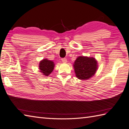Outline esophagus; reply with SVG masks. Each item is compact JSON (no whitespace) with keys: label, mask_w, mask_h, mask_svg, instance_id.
Listing matches in <instances>:
<instances>
[{"label":"esophagus","mask_w":129,"mask_h":129,"mask_svg":"<svg viewBox=\"0 0 129 129\" xmlns=\"http://www.w3.org/2000/svg\"><path fill=\"white\" fill-rule=\"evenodd\" d=\"M61 61L62 62L66 63L67 62V59L66 58H62V59H61Z\"/></svg>","instance_id":"esophagus-1"}]
</instances>
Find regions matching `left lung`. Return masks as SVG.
Segmentation results:
<instances>
[{
    "label": "left lung",
    "instance_id": "1",
    "mask_svg": "<svg viewBox=\"0 0 129 129\" xmlns=\"http://www.w3.org/2000/svg\"><path fill=\"white\" fill-rule=\"evenodd\" d=\"M76 76L80 80H87L91 78L98 69V62L94 57L80 56L74 63Z\"/></svg>",
    "mask_w": 129,
    "mask_h": 129
}]
</instances>
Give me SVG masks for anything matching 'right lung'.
Segmentation results:
<instances>
[{"label":"right lung","mask_w":129,"mask_h":129,"mask_svg":"<svg viewBox=\"0 0 129 129\" xmlns=\"http://www.w3.org/2000/svg\"><path fill=\"white\" fill-rule=\"evenodd\" d=\"M54 62L48 59H44L39 62L40 72L43 73L44 75L49 76L53 72L54 68Z\"/></svg>","instance_id":"obj_1"}]
</instances>
